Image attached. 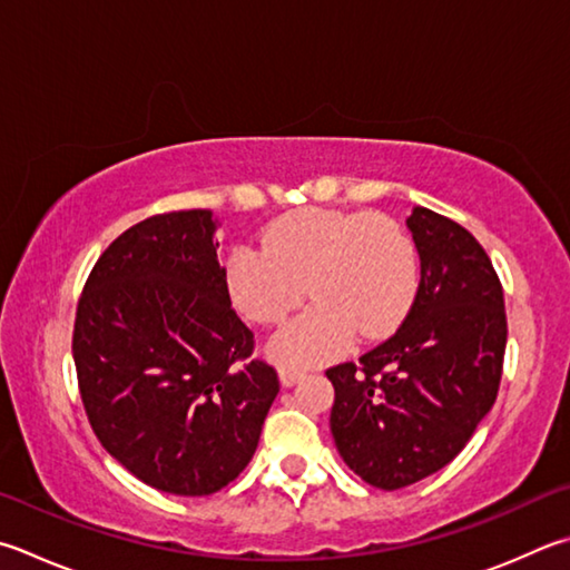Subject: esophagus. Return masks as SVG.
<instances>
[{
  "label": "esophagus",
  "mask_w": 570,
  "mask_h": 570,
  "mask_svg": "<svg viewBox=\"0 0 570 570\" xmlns=\"http://www.w3.org/2000/svg\"><path fill=\"white\" fill-rule=\"evenodd\" d=\"M302 376H304V371L296 368V366H282V368H278V379H282L284 386H294Z\"/></svg>",
  "instance_id": "esophagus-1"
}]
</instances>
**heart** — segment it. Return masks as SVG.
Listing matches in <instances>:
<instances>
[{
    "instance_id": "heart-1",
    "label": "heart",
    "mask_w": 570,
    "mask_h": 570,
    "mask_svg": "<svg viewBox=\"0 0 570 570\" xmlns=\"http://www.w3.org/2000/svg\"><path fill=\"white\" fill-rule=\"evenodd\" d=\"M261 244L226 256L232 304L256 324H278L304 302H316L272 341L286 364H316L364 341L393 334L419 288L416 252L386 216L302 209L276 219Z\"/></svg>"
}]
</instances>
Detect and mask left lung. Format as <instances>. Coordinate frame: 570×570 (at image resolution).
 <instances>
[{"instance_id": "obj_1", "label": "left lung", "mask_w": 570, "mask_h": 570, "mask_svg": "<svg viewBox=\"0 0 570 570\" xmlns=\"http://www.w3.org/2000/svg\"><path fill=\"white\" fill-rule=\"evenodd\" d=\"M406 224L421 256L406 318L358 364L326 368L341 459L384 491L459 456L499 396L509 336L501 278L475 236L423 206Z\"/></svg>"}]
</instances>
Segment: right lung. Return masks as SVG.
I'll return each mask as SVG.
<instances>
[{
    "mask_svg": "<svg viewBox=\"0 0 570 570\" xmlns=\"http://www.w3.org/2000/svg\"><path fill=\"white\" fill-rule=\"evenodd\" d=\"M212 212L149 216L81 288L71 354L91 431L124 469L177 495L222 491L252 461L278 393L232 308Z\"/></svg>",
    "mask_w": 570,
    "mask_h": 570,
    "instance_id": "add662e5",
    "label": "right lung"
}]
</instances>
